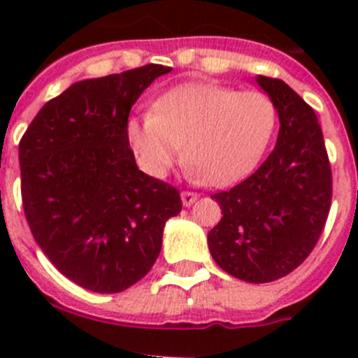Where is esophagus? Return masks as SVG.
<instances>
[{
    "label": "esophagus",
    "mask_w": 358,
    "mask_h": 358,
    "mask_svg": "<svg viewBox=\"0 0 358 358\" xmlns=\"http://www.w3.org/2000/svg\"><path fill=\"white\" fill-rule=\"evenodd\" d=\"M199 199L197 194H194V192H182L181 194V201H182V206H192L195 201Z\"/></svg>",
    "instance_id": "obj_1"
}]
</instances>
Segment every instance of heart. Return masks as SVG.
Segmentation results:
<instances>
[{
    "mask_svg": "<svg viewBox=\"0 0 358 358\" xmlns=\"http://www.w3.org/2000/svg\"><path fill=\"white\" fill-rule=\"evenodd\" d=\"M278 122L273 98L217 84H185L152 103L150 115L127 123L141 169L163 177L182 156L189 176L217 186L248 176L267 150Z\"/></svg>",
    "mask_w": 358,
    "mask_h": 358,
    "instance_id": "obj_1",
    "label": "heart"
}]
</instances>
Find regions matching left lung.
Masks as SVG:
<instances>
[{
	"label": "left lung",
	"mask_w": 358,
	"mask_h": 358,
	"mask_svg": "<svg viewBox=\"0 0 358 358\" xmlns=\"http://www.w3.org/2000/svg\"><path fill=\"white\" fill-rule=\"evenodd\" d=\"M280 118L274 150L252 176L211 195L222 218L208 248L222 271L249 283L287 276L315 248L331 204V170L314 109L283 80L256 77Z\"/></svg>",
	"instance_id": "left-lung-1"
}]
</instances>
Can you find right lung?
Wrapping results in <instances>:
<instances>
[{
    "label": "right lung",
    "mask_w": 358,
    "mask_h": 358,
    "mask_svg": "<svg viewBox=\"0 0 358 358\" xmlns=\"http://www.w3.org/2000/svg\"><path fill=\"white\" fill-rule=\"evenodd\" d=\"M170 71L148 64L75 82L44 103L19 143L31 235L91 292L138 283L159 256L164 224L182 208L173 186L138 169L127 140L131 107Z\"/></svg>",
    "instance_id": "1"
}]
</instances>
